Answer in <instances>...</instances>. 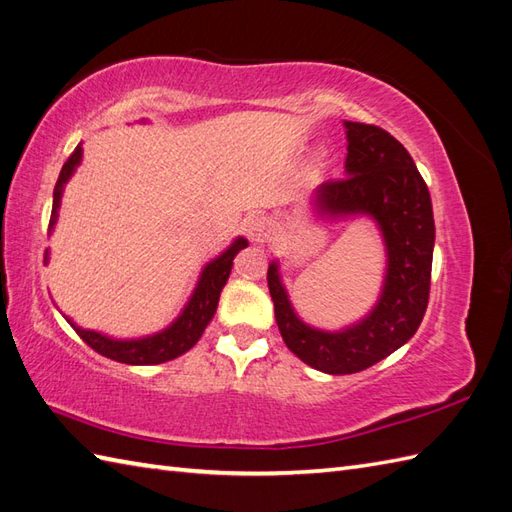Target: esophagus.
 Segmentation results:
<instances>
[{
    "mask_svg": "<svg viewBox=\"0 0 512 512\" xmlns=\"http://www.w3.org/2000/svg\"><path fill=\"white\" fill-rule=\"evenodd\" d=\"M246 233L253 242L264 244V242L270 240L272 224H270L268 218H253V220H248V224H246Z\"/></svg>",
    "mask_w": 512,
    "mask_h": 512,
    "instance_id": "34e87169",
    "label": "esophagus"
}]
</instances>
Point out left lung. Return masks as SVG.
<instances>
[{"mask_svg":"<svg viewBox=\"0 0 512 512\" xmlns=\"http://www.w3.org/2000/svg\"><path fill=\"white\" fill-rule=\"evenodd\" d=\"M344 178L320 183L310 198L318 220L368 218L386 251L382 290L360 320L342 329H318L296 314L281 277V261L268 266V290L283 342L307 366L351 375L403 347L423 320L430 299L434 213L432 198L410 152L386 130L344 122Z\"/></svg>","mask_w":512,"mask_h":512,"instance_id":"left-lung-1","label":"left lung"}]
</instances>
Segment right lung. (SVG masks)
<instances>
[{
  "instance_id": "1",
  "label": "right lung",
  "mask_w": 512,
  "mask_h": 512,
  "mask_svg": "<svg viewBox=\"0 0 512 512\" xmlns=\"http://www.w3.org/2000/svg\"><path fill=\"white\" fill-rule=\"evenodd\" d=\"M141 122L146 124V120H141ZM80 163H82V144H78L76 150L71 152V157L63 165L61 176H58V181H56L54 200H52L50 235L56 227L58 209H61L65 185L69 183V178L74 176ZM246 246H248L246 237L237 235L235 240L227 248H224L218 257L207 261V264L200 270L198 281L194 285L192 294H189L187 303L183 305V310L178 312V316L168 327H163L161 331H154V334L139 336V338H115L109 334H102V331L80 327L78 323H74V318H69L65 314L63 316L67 323L76 329V334L85 340L93 351L102 353L104 358H111V360L122 362V364H133V366H150V364L170 362V360L178 358V355L187 353L200 340V336L205 334L207 325L211 323L213 314H216V310H218L220 292L229 281L233 259ZM47 257H50V248L45 251V259Z\"/></svg>"
}]
</instances>
